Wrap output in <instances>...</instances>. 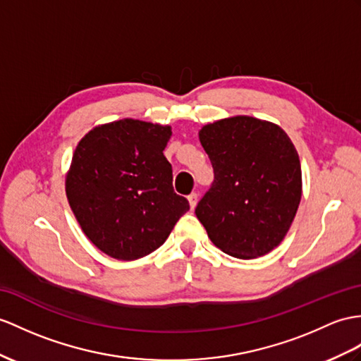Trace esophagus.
I'll return each instance as SVG.
<instances>
[{
    "label": "esophagus",
    "mask_w": 361,
    "mask_h": 361,
    "mask_svg": "<svg viewBox=\"0 0 361 361\" xmlns=\"http://www.w3.org/2000/svg\"><path fill=\"white\" fill-rule=\"evenodd\" d=\"M197 200H199L197 192H191V195L188 196V202H190V207H191V209H195V208H196V205H197Z\"/></svg>",
    "instance_id": "obj_1"
}]
</instances>
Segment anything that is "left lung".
<instances>
[{"instance_id": "1", "label": "left lung", "mask_w": 361, "mask_h": 361, "mask_svg": "<svg viewBox=\"0 0 361 361\" xmlns=\"http://www.w3.org/2000/svg\"><path fill=\"white\" fill-rule=\"evenodd\" d=\"M199 139L214 170L196 207L199 222L225 254L265 256L285 239L302 199L294 144L279 126L251 116L204 126Z\"/></svg>"}]
</instances>
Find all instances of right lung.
Returning a JSON list of instances; mask_svg holds the SVG:
<instances>
[{
    "label": "right lung",
    "mask_w": 361,
    "mask_h": 361,
    "mask_svg": "<svg viewBox=\"0 0 361 361\" xmlns=\"http://www.w3.org/2000/svg\"><path fill=\"white\" fill-rule=\"evenodd\" d=\"M170 137V126L121 119L79 140L66 195L84 234L107 256H148L190 209L173 190L171 164L164 156Z\"/></svg>",
    "instance_id": "add662e5"
}]
</instances>
